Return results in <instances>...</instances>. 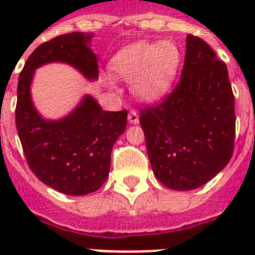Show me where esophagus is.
Segmentation results:
<instances>
[{
    "label": "esophagus",
    "mask_w": 255,
    "mask_h": 255,
    "mask_svg": "<svg viewBox=\"0 0 255 255\" xmlns=\"http://www.w3.org/2000/svg\"><path fill=\"white\" fill-rule=\"evenodd\" d=\"M128 122L131 124H137L139 123V115L136 111H131L128 114Z\"/></svg>",
    "instance_id": "1"
}]
</instances>
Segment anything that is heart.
<instances>
[{"label": "heart", "mask_w": 255, "mask_h": 255, "mask_svg": "<svg viewBox=\"0 0 255 255\" xmlns=\"http://www.w3.org/2000/svg\"><path fill=\"white\" fill-rule=\"evenodd\" d=\"M181 51L176 43L133 42L124 46L112 58V70L124 81H131L132 94L143 102H156L167 95L177 78ZM106 83L115 88L111 77Z\"/></svg>", "instance_id": "1"}]
</instances>
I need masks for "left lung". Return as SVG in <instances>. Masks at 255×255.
<instances>
[{
    "instance_id": "8db88e82",
    "label": "left lung",
    "mask_w": 255,
    "mask_h": 255,
    "mask_svg": "<svg viewBox=\"0 0 255 255\" xmlns=\"http://www.w3.org/2000/svg\"><path fill=\"white\" fill-rule=\"evenodd\" d=\"M153 173L174 190H192L228 165L236 114L228 69L205 41L186 37L181 79L163 103L141 111Z\"/></svg>"
}]
</instances>
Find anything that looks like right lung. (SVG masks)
Instances as JSON below:
<instances>
[{
    "label": "right lung",
    "mask_w": 255,
    "mask_h": 255,
    "mask_svg": "<svg viewBox=\"0 0 255 255\" xmlns=\"http://www.w3.org/2000/svg\"><path fill=\"white\" fill-rule=\"evenodd\" d=\"M92 33H70L42 43L27 58L18 79L15 124L23 153L43 184L69 196L95 192L108 177L114 144L127 126V111H104L85 95L69 115L45 119L34 107L31 83L38 67L59 62L87 81L99 77Z\"/></svg>",
    "instance_id": "obj_1"
}]
</instances>
